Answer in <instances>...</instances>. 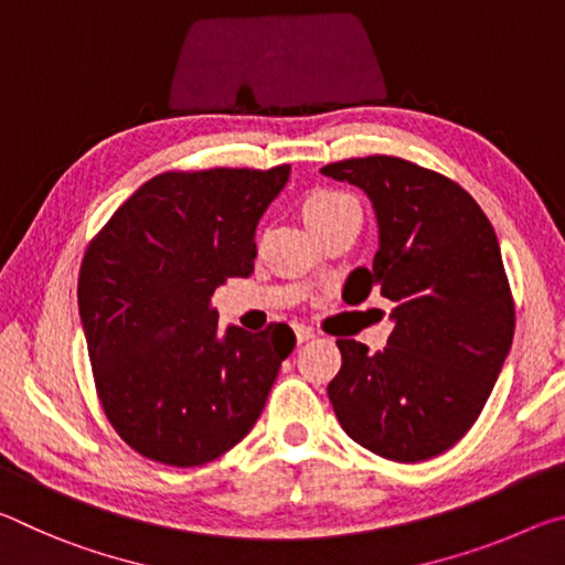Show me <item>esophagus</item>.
I'll return each mask as SVG.
<instances>
[{
	"mask_svg": "<svg viewBox=\"0 0 565 565\" xmlns=\"http://www.w3.org/2000/svg\"><path fill=\"white\" fill-rule=\"evenodd\" d=\"M294 331H296V341H299V343H303V341H309V339L317 337V333H313V329L303 327V323H299V327H294Z\"/></svg>",
	"mask_w": 565,
	"mask_h": 565,
	"instance_id": "obj_1",
	"label": "esophagus"
}]
</instances>
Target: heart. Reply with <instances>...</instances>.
<instances>
[{"mask_svg":"<svg viewBox=\"0 0 565 565\" xmlns=\"http://www.w3.org/2000/svg\"><path fill=\"white\" fill-rule=\"evenodd\" d=\"M347 216H359V204L353 202L349 194H343V191L321 189L313 191V194L303 202V218L306 224L311 226V232H317V228L329 226Z\"/></svg>","mask_w":565,"mask_h":565,"instance_id":"b5f03b06","label":"heart"}]
</instances>
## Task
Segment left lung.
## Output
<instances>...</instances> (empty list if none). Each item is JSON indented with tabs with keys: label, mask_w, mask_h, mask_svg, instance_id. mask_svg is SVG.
Listing matches in <instances>:
<instances>
[{
	"label": "left lung",
	"mask_w": 565,
	"mask_h": 565,
	"mask_svg": "<svg viewBox=\"0 0 565 565\" xmlns=\"http://www.w3.org/2000/svg\"><path fill=\"white\" fill-rule=\"evenodd\" d=\"M321 174L356 184L374 204L379 252L371 269L349 276V301L376 289L396 321L384 351L337 341L333 414L376 456L426 461L471 431L509 356L515 306L499 238L466 189L414 161L374 154Z\"/></svg>",
	"instance_id": "obj_1"
}]
</instances>
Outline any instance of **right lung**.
Returning a JSON list of instances; mask_svg holds the SVG:
<instances>
[{
  "instance_id": "1",
  "label": "right lung",
  "mask_w": 565,
  "mask_h": 565,
  "mask_svg": "<svg viewBox=\"0 0 565 565\" xmlns=\"http://www.w3.org/2000/svg\"><path fill=\"white\" fill-rule=\"evenodd\" d=\"M291 167L164 171L111 214L84 252L79 313L99 404L149 461H214L252 431L281 361L286 323L218 331L212 296L248 276L256 226Z\"/></svg>"
}]
</instances>
